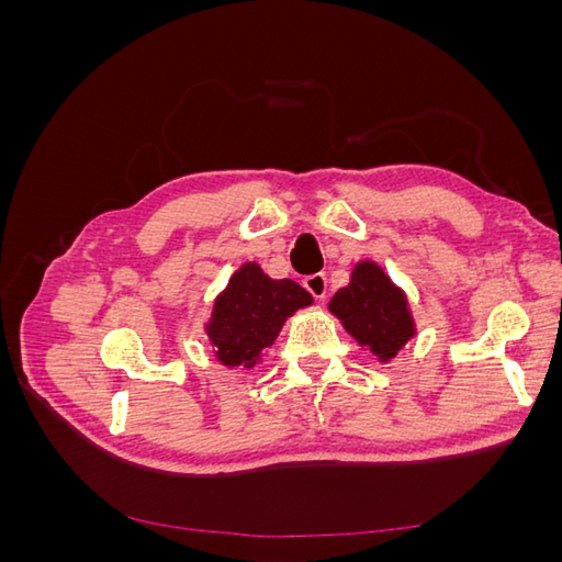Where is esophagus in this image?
Wrapping results in <instances>:
<instances>
[{
    "instance_id": "obj_1",
    "label": "esophagus",
    "mask_w": 562,
    "mask_h": 562,
    "mask_svg": "<svg viewBox=\"0 0 562 562\" xmlns=\"http://www.w3.org/2000/svg\"><path fill=\"white\" fill-rule=\"evenodd\" d=\"M302 285L307 288V291L316 300H323V297H326V293H328V279H326V274H312V277H307V279L302 281Z\"/></svg>"
}]
</instances>
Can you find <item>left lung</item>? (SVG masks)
<instances>
[{
    "instance_id": "1",
    "label": "left lung",
    "mask_w": 562,
    "mask_h": 562,
    "mask_svg": "<svg viewBox=\"0 0 562 562\" xmlns=\"http://www.w3.org/2000/svg\"><path fill=\"white\" fill-rule=\"evenodd\" d=\"M328 310L342 321L345 330L375 353L391 361L415 337V321L407 297L378 262L363 260L353 267L349 285L339 288Z\"/></svg>"
}]
</instances>
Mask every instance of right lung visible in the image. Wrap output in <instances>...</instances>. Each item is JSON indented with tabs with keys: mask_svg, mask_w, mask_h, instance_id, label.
<instances>
[{
	"mask_svg": "<svg viewBox=\"0 0 562 562\" xmlns=\"http://www.w3.org/2000/svg\"><path fill=\"white\" fill-rule=\"evenodd\" d=\"M312 302L300 283L269 279L258 262L241 265L215 297L206 323L217 361L227 368H252L262 351L274 345L285 318Z\"/></svg>",
	"mask_w": 562,
	"mask_h": 562,
	"instance_id": "1",
	"label": "right lung"
}]
</instances>
